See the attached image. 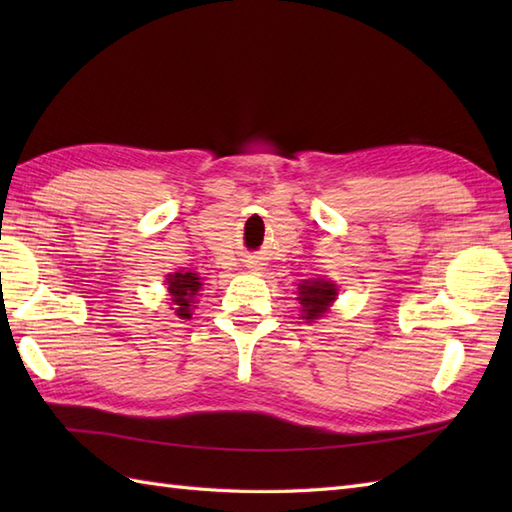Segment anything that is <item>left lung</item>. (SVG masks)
Returning a JSON list of instances; mask_svg holds the SVG:
<instances>
[{
    "mask_svg": "<svg viewBox=\"0 0 512 512\" xmlns=\"http://www.w3.org/2000/svg\"><path fill=\"white\" fill-rule=\"evenodd\" d=\"M299 303H301V314L306 321H317L325 312L330 310L332 301L339 295V288L332 281L325 279H306L301 281L299 288Z\"/></svg>",
    "mask_w": 512,
    "mask_h": 512,
    "instance_id": "8db88e82",
    "label": "left lung"
}]
</instances>
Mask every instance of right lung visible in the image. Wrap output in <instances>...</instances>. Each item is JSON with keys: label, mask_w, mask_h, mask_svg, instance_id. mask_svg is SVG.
I'll list each match as a JSON object with an SVG mask.
<instances>
[{"label": "right lung", "mask_w": 512, "mask_h": 512, "mask_svg": "<svg viewBox=\"0 0 512 512\" xmlns=\"http://www.w3.org/2000/svg\"><path fill=\"white\" fill-rule=\"evenodd\" d=\"M167 290H169V301L171 310H176L180 319H191L193 308H195V297L202 288V279L195 273H173L167 275Z\"/></svg>", "instance_id": "right-lung-1"}]
</instances>
